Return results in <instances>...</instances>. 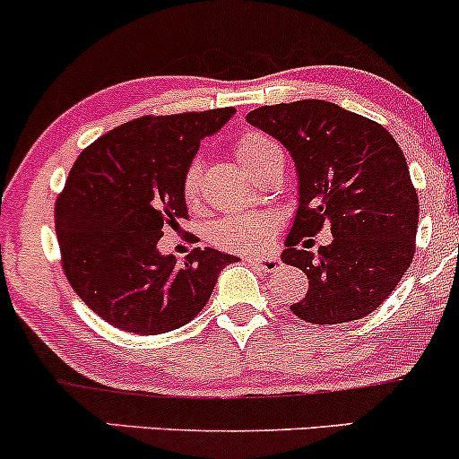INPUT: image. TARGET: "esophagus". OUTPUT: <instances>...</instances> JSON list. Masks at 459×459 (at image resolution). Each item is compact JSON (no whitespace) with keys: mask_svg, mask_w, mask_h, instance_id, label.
<instances>
[{"mask_svg":"<svg viewBox=\"0 0 459 459\" xmlns=\"http://www.w3.org/2000/svg\"><path fill=\"white\" fill-rule=\"evenodd\" d=\"M246 264L264 272H274L276 268H281V261L276 256H246Z\"/></svg>","mask_w":459,"mask_h":459,"instance_id":"1","label":"esophagus"}]
</instances>
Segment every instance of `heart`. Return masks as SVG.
Wrapping results in <instances>:
<instances>
[{"label": "heart", "instance_id": "b5f03b06", "mask_svg": "<svg viewBox=\"0 0 459 459\" xmlns=\"http://www.w3.org/2000/svg\"><path fill=\"white\" fill-rule=\"evenodd\" d=\"M276 145L261 133H244L233 143V154L246 172H253L256 165L268 156ZM200 180L203 168L198 160H191L183 174V198L187 204H194L200 195ZM276 233V218L268 213H241L220 220L213 229L215 244L226 250L238 253H253L264 248Z\"/></svg>", "mask_w": 459, "mask_h": 459}]
</instances>
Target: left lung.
Listing matches in <instances>:
<instances>
[{
  "instance_id": "1",
  "label": "left lung",
  "mask_w": 459,
  "mask_h": 459,
  "mask_svg": "<svg viewBox=\"0 0 459 459\" xmlns=\"http://www.w3.org/2000/svg\"><path fill=\"white\" fill-rule=\"evenodd\" d=\"M246 119L279 139L299 169V211L281 259L305 272L309 290L290 309L314 325L368 316L416 253L418 194L399 143L381 124L325 100L261 107ZM322 225L332 226L329 247L295 248Z\"/></svg>"
}]
</instances>
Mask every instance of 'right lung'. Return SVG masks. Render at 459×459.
<instances>
[{
    "label": "right lung",
    "mask_w": 459,
    "mask_h": 459,
    "mask_svg": "<svg viewBox=\"0 0 459 459\" xmlns=\"http://www.w3.org/2000/svg\"><path fill=\"white\" fill-rule=\"evenodd\" d=\"M233 107L145 115L95 139L75 159L54 206L60 265L69 285L108 325L159 335L187 325L211 299L224 265L238 261L194 248L183 265L156 248L187 220L183 174L200 139Z\"/></svg>",
    "instance_id": "1"
}]
</instances>
